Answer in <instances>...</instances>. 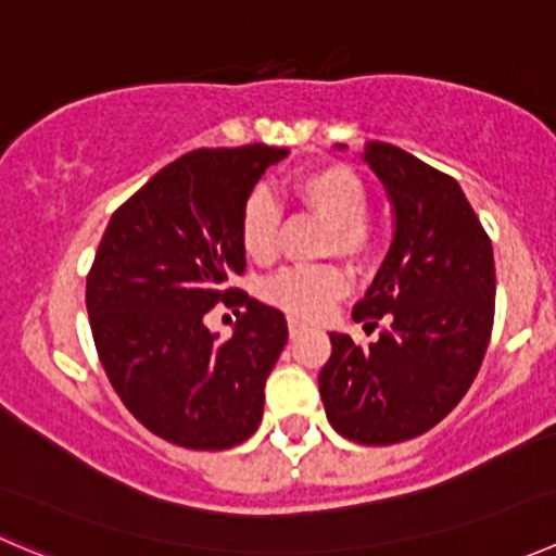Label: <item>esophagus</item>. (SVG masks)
Masks as SVG:
<instances>
[{
  "mask_svg": "<svg viewBox=\"0 0 556 556\" xmlns=\"http://www.w3.org/2000/svg\"><path fill=\"white\" fill-rule=\"evenodd\" d=\"M288 330H290V336H301L306 330V323H301L299 317H288Z\"/></svg>",
  "mask_w": 556,
  "mask_h": 556,
  "instance_id": "34e87169",
  "label": "esophagus"
}]
</instances>
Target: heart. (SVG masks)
Listing matches in <instances>:
<instances>
[{
	"instance_id": "heart-1",
	"label": "heart",
	"mask_w": 556,
	"mask_h": 556,
	"mask_svg": "<svg viewBox=\"0 0 556 556\" xmlns=\"http://www.w3.org/2000/svg\"><path fill=\"white\" fill-rule=\"evenodd\" d=\"M295 195L309 210L330 223L325 252H339L350 261L371 255L374 237L366 226L368 190L350 166L330 164L301 174L293 182ZM282 206L268 190L257 188L247 195L239 215V242L247 257L266 263L277 255ZM350 288V279L336 266L285 268L263 285V299L299 317H319Z\"/></svg>"
}]
</instances>
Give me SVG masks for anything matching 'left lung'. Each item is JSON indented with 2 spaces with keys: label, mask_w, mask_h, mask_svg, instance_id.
I'll list each match as a JSON object with an SVG mask.
<instances>
[{
  "label": "left lung",
  "mask_w": 556,
  "mask_h": 556,
  "mask_svg": "<svg viewBox=\"0 0 556 556\" xmlns=\"http://www.w3.org/2000/svg\"><path fill=\"white\" fill-rule=\"evenodd\" d=\"M363 161L382 179L395 233L352 317L366 328L384 317L387 328L368 346L330 333L319 395L336 433L387 446L428 433L479 374L495 317V257L457 179L387 142H368Z\"/></svg>",
  "instance_id": "obj_1"
}]
</instances>
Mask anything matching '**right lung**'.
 Segmentation results:
<instances>
[{
	"label": "right lung",
	"mask_w": 556,
	"mask_h": 556,
	"mask_svg": "<svg viewBox=\"0 0 556 556\" xmlns=\"http://www.w3.org/2000/svg\"><path fill=\"white\" fill-rule=\"evenodd\" d=\"M288 148L193 150L150 177L110 217L86 306L99 361L123 406L185 450H231L257 430L263 387L288 344L274 306L231 288L244 271L239 215ZM242 305L231 340L203 314Z\"/></svg>",
	"instance_id": "add662e5"
}]
</instances>
